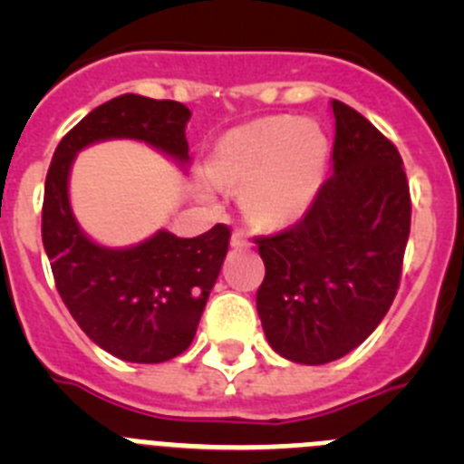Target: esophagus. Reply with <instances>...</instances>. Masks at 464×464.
I'll return each instance as SVG.
<instances>
[{
    "label": "esophagus",
    "mask_w": 464,
    "mask_h": 464,
    "mask_svg": "<svg viewBox=\"0 0 464 464\" xmlns=\"http://www.w3.org/2000/svg\"><path fill=\"white\" fill-rule=\"evenodd\" d=\"M253 241H251V237L246 235L244 229H237L235 235H232V246H235V248H246V246H251Z\"/></svg>",
    "instance_id": "1"
}]
</instances>
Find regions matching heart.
I'll use <instances>...</instances> for the list:
<instances>
[{
  "label": "heart",
  "mask_w": 464,
  "mask_h": 464,
  "mask_svg": "<svg viewBox=\"0 0 464 464\" xmlns=\"http://www.w3.org/2000/svg\"><path fill=\"white\" fill-rule=\"evenodd\" d=\"M327 160V139L314 122L262 118L225 134L211 155V176L246 186V213L265 227L299 218L314 199Z\"/></svg>",
  "instance_id": "heart-1"
}]
</instances>
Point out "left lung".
Instances as JSON below:
<instances>
[{
    "mask_svg": "<svg viewBox=\"0 0 464 464\" xmlns=\"http://www.w3.org/2000/svg\"><path fill=\"white\" fill-rule=\"evenodd\" d=\"M334 174L304 218L256 237L265 262L257 314L269 346L302 364L343 358L391 309L411 229L400 150L362 113L332 102Z\"/></svg>",
    "mask_w": 464,
    "mask_h": 464,
    "instance_id": "1",
    "label": "left lung"
}]
</instances>
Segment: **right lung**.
<instances>
[{"instance_id": "add662e5", "label": "right lung", "mask_w": 464, "mask_h": 464, "mask_svg": "<svg viewBox=\"0 0 464 464\" xmlns=\"http://www.w3.org/2000/svg\"><path fill=\"white\" fill-rule=\"evenodd\" d=\"M188 118L181 102L113 97L64 134L46 174L41 239L57 293L81 330L127 362H165L190 346L223 267L229 227L218 223L192 239L162 229L134 248H102L72 216L69 167L88 143L111 137L141 139L186 162Z\"/></svg>"}]
</instances>
